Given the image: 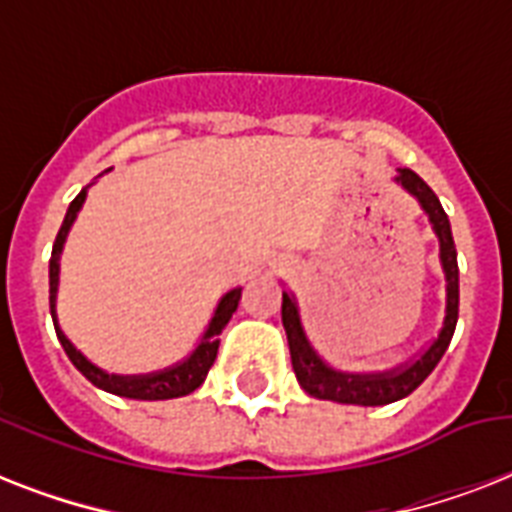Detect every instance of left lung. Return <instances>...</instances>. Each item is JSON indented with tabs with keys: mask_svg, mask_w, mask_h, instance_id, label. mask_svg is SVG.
Wrapping results in <instances>:
<instances>
[{
	"mask_svg": "<svg viewBox=\"0 0 512 512\" xmlns=\"http://www.w3.org/2000/svg\"><path fill=\"white\" fill-rule=\"evenodd\" d=\"M396 183L404 188L409 196L417 199L420 209L428 215V223L438 239V260L446 281V308L444 324L438 329V337L430 342L428 348L420 350L417 356L404 361L401 366L385 369V372H340L335 366H329L319 356V350L313 348L308 340V332L300 319V305L292 292H281V321L287 329L289 356H292V369L297 374L300 388L313 398L324 401H337V404H356V406H385L393 401H401L412 390H417L425 382L441 356L452 342L454 327H457V313H460V268H457V249H454L452 225L446 217L441 201L430 185L422 180L417 172L398 170Z\"/></svg>",
	"mask_w": 512,
	"mask_h": 512,
	"instance_id": "left-lung-1",
	"label": "left lung"
}]
</instances>
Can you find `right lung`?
Segmentation results:
<instances>
[{"label":"right lung","instance_id":"right-lung-1","mask_svg":"<svg viewBox=\"0 0 512 512\" xmlns=\"http://www.w3.org/2000/svg\"><path fill=\"white\" fill-rule=\"evenodd\" d=\"M84 199H87V188H82V193L76 196L71 204H68V212L63 217V225H60L58 236H55V244H52V257H50V313L52 324H55V335H58L60 345L66 350V356L71 358V364L79 369V372L87 377V380L95 385V388L106 390V393H114V396L122 398H135V401H167V398H180L188 396L193 390L199 388L201 382L207 380L209 366L215 364L217 348H220V332L225 329V324L231 321L233 311L239 308L241 300V287L231 289L220 297L212 319H209L207 329L201 340L196 342V348L177 364L167 366V369H159V372L148 374H108L106 369H100L84 356L82 350H76V345L63 335V329L58 324V311H55V303H58V281H60V255H63V244L68 239V231L74 225L79 209H82Z\"/></svg>","mask_w":512,"mask_h":512}]
</instances>
